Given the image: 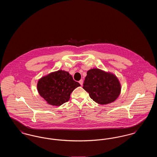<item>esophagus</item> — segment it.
<instances>
[{
	"instance_id": "obj_1",
	"label": "esophagus",
	"mask_w": 157,
	"mask_h": 157,
	"mask_svg": "<svg viewBox=\"0 0 157 157\" xmlns=\"http://www.w3.org/2000/svg\"><path fill=\"white\" fill-rule=\"evenodd\" d=\"M79 83L81 84V85H83V80L81 79V80L79 81Z\"/></svg>"
}]
</instances>
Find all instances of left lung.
<instances>
[{"label":"left lung","mask_w":157,"mask_h":157,"mask_svg":"<svg viewBox=\"0 0 157 157\" xmlns=\"http://www.w3.org/2000/svg\"><path fill=\"white\" fill-rule=\"evenodd\" d=\"M83 88L95 102L106 105L113 102L120 96L121 85L116 75L93 68L88 71Z\"/></svg>","instance_id":"left-lung-1"}]
</instances>
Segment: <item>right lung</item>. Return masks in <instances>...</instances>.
<instances>
[{
	"mask_svg": "<svg viewBox=\"0 0 157 157\" xmlns=\"http://www.w3.org/2000/svg\"><path fill=\"white\" fill-rule=\"evenodd\" d=\"M80 86L68 72L59 70L39 79L37 89L40 97L48 104L60 106L69 100L71 94Z\"/></svg>",
	"mask_w": 157,
	"mask_h": 157,
	"instance_id": "1",
	"label": "right lung"
}]
</instances>
